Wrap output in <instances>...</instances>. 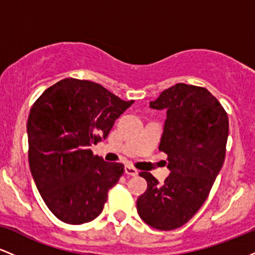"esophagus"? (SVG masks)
I'll list each match as a JSON object with an SVG mask.
<instances>
[{"instance_id":"obj_1","label":"esophagus","mask_w":255,"mask_h":255,"mask_svg":"<svg viewBox=\"0 0 255 255\" xmlns=\"http://www.w3.org/2000/svg\"><path fill=\"white\" fill-rule=\"evenodd\" d=\"M125 172L127 175H130V176H136V175H137L136 169L133 168V166H130V165H126L125 166Z\"/></svg>"}]
</instances>
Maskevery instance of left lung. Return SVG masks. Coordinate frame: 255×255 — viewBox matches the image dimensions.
<instances>
[{"label":"left lung","mask_w":255,"mask_h":255,"mask_svg":"<svg viewBox=\"0 0 255 255\" xmlns=\"http://www.w3.org/2000/svg\"><path fill=\"white\" fill-rule=\"evenodd\" d=\"M150 108L166 110L159 151L168 154L170 175L159 183L150 172H140L147 189L137 198L136 209L150 227L174 230L209 197L224 162L229 120L211 92L182 83L163 91Z\"/></svg>","instance_id":"left-lung-1"}]
</instances>
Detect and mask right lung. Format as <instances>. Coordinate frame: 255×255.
<instances>
[{"instance_id": "right-lung-1", "label": "right lung", "mask_w": 255, "mask_h": 255, "mask_svg": "<svg viewBox=\"0 0 255 255\" xmlns=\"http://www.w3.org/2000/svg\"><path fill=\"white\" fill-rule=\"evenodd\" d=\"M133 103L93 81L67 78L32 105L27 121L31 174L60 221L84 224L103 211L108 192L125 166L93 156L90 146L105 139Z\"/></svg>"}]
</instances>
